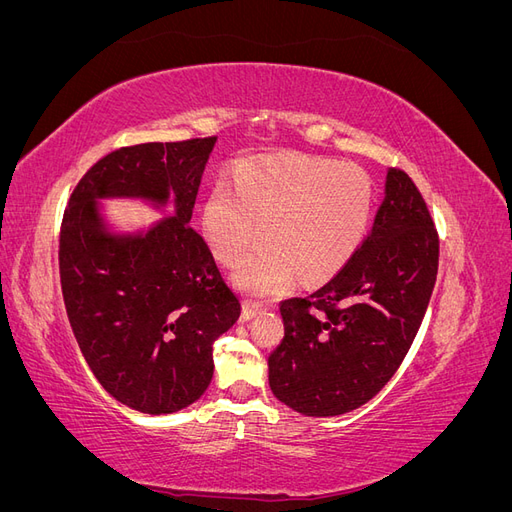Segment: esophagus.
Listing matches in <instances>:
<instances>
[{
    "mask_svg": "<svg viewBox=\"0 0 512 512\" xmlns=\"http://www.w3.org/2000/svg\"><path fill=\"white\" fill-rule=\"evenodd\" d=\"M260 312H262L260 305L245 301V303H243V309H241V322H252Z\"/></svg>",
    "mask_w": 512,
    "mask_h": 512,
    "instance_id": "34e87169",
    "label": "esophagus"
}]
</instances>
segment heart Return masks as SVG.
I'll return each mask as SVG.
<instances>
[{"label":"heart","mask_w":512,"mask_h":512,"mask_svg":"<svg viewBox=\"0 0 512 512\" xmlns=\"http://www.w3.org/2000/svg\"><path fill=\"white\" fill-rule=\"evenodd\" d=\"M374 213V185L361 168L314 158H254L243 162L232 188L218 181L203 209V230L226 265L243 258L232 282L258 299L286 292L297 271L324 282L359 252Z\"/></svg>","instance_id":"1"}]
</instances>
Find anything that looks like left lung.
I'll return each mask as SVG.
<instances>
[{
	"label": "left lung",
	"mask_w": 512,
	"mask_h": 512,
	"mask_svg": "<svg viewBox=\"0 0 512 512\" xmlns=\"http://www.w3.org/2000/svg\"><path fill=\"white\" fill-rule=\"evenodd\" d=\"M438 232L421 192L389 168L369 237L329 284L280 305L271 393L303 416L361 408L408 354L436 284Z\"/></svg>",
	"instance_id": "8db88e82"
}]
</instances>
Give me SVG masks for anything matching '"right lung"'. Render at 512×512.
<instances>
[{
    "instance_id": "right-lung-1",
    "label": "right lung",
    "mask_w": 512,
    "mask_h": 512,
    "mask_svg": "<svg viewBox=\"0 0 512 512\" xmlns=\"http://www.w3.org/2000/svg\"><path fill=\"white\" fill-rule=\"evenodd\" d=\"M218 138L108 153L76 185L59 235L61 292L76 344L102 389L143 414L194 404L213 378V342L239 320L205 239L190 228ZM108 199L171 215L123 229Z\"/></svg>"
}]
</instances>
